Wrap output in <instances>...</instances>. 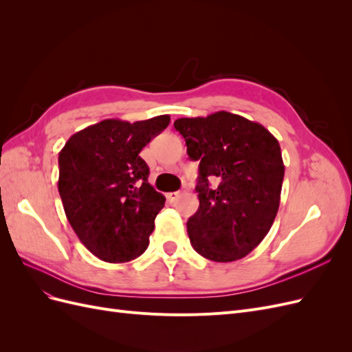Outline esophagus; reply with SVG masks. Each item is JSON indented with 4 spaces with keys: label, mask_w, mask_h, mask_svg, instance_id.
Segmentation results:
<instances>
[{
    "label": "esophagus",
    "mask_w": 352,
    "mask_h": 352,
    "mask_svg": "<svg viewBox=\"0 0 352 352\" xmlns=\"http://www.w3.org/2000/svg\"><path fill=\"white\" fill-rule=\"evenodd\" d=\"M166 197H167V199H168L170 202H175V201L180 197V192H168Z\"/></svg>",
    "instance_id": "obj_1"
}]
</instances>
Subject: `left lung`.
<instances>
[{
    "label": "left lung",
    "instance_id": "1",
    "mask_svg": "<svg viewBox=\"0 0 352 352\" xmlns=\"http://www.w3.org/2000/svg\"><path fill=\"white\" fill-rule=\"evenodd\" d=\"M175 129L189 158L199 162V207L186 223L190 245L211 261L245 257L279 210L285 166L278 140L260 123L228 111L177 119ZM212 178L216 188L209 186Z\"/></svg>",
    "mask_w": 352,
    "mask_h": 352
}]
</instances>
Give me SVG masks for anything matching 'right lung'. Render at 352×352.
<instances>
[{
  "mask_svg": "<svg viewBox=\"0 0 352 352\" xmlns=\"http://www.w3.org/2000/svg\"><path fill=\"white\" fill-rule=\"evenodd\" d=\"M168 123L167 114L135 123L107 119L72 135L58 154L66 217L102 261H131L148 248L166 198L148 184L140 153Z\"/></svg>",
  "mask_w": 352,
  "mask_h": 352,
  "instance_id": "obj_1",
  "label": "right lung"
}]
</instances>
